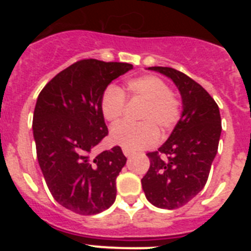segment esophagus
<instances>
[{
    "label": "esophagus",
    "mask_w": 251,
    "mask_h": 251,
    "mask_svg": "<svg viewBox=\"0 0 251 251\" xmlns=\"http://www.w3.org/2000/svg\"><path fill=\"white\" fill-rule=\"evenodd\" d=\"M132 151H130V150H127V148H123V154H124V156H126V157H129L130 156V154H132Z\"/></svg>",
    "instance_id": "obj_1"
}]
</instances>
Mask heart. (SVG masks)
<instances>
[{"instance_id": "obj_1", "label": "heart", "mask_w": 251, "mask_h": 251, "mask_svg": "<svg viewBox=\"0 0 251 251\" xmlns=\"http://www.w3.org/2000/svg\"><path fill=\"white\" fill-rule=\"evenodd\" d=\"M124 94L129 99H139L145 105L139 113L142 123L117 124L110 130V141L130 151L143 150L156 145L158 129L163 134L176 127L182 114V104L163 79L156 75H141L126 83L124 92L109 85L101 94L100 113L109 123L121 121L126 106Z\"/></svg>"}]
</instances>
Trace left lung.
<instances>
[{
    "label": "left lung",
    "mask_w": 251,
    "mask_h": 251,
    "mask_svg": "<svg viewBox=\"0 0 251 251\" xmlns=\"http://www.w3.org/2000/svg\"><path fill=\"white\" fill-rule=\"evenodd\" d=\"M171 77L182 97L183 112L170 138L148 152L150 168L142 178L147 200L159 208L186 205L203 188L221 134L216 101L199 83L176 69L151 66Z\"/></svg>",
    "instance_id": "left-lung-1"
}]
</instances>
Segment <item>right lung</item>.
Returning a JSON list of instances; mask_svg holds the SVG:
<instances>
[{
    "label": "right lung",
    "mask_w": 251,
    "mask_h": 251,
    "mask_svg": "<svg viewBox=\"0 0 251 251\" xmlns=\"http://www.w3.org/2000/svg\"><path fill=\"white\" fill-rule=\"evenodd\" d=\"M132 64L79 60L40 92L32 130L37 161L55 200L79 215H95L115 201V179L127 158L121 147L92 152L108 134L100 98Z\"/></svg>",
    "instance_id": "add662e5"
}]
</instances>
